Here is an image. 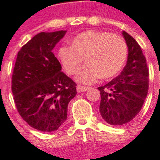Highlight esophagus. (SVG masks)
Here are the masks:
<instances>
[{"label":"esophagus","mask_w":160,"mask_h":160,"mask_svg":"<svg viewBox=\"0 0 160 160\" xmlns=\"http://www.w3.org/2000/svg\"><path fill=\"white\" fill-rule=\"evenodd\" d=\"M88 88H89L88 87L77 85V87H76V90H77L78 92H85V91H87Z\"/></svg>","instance_id":"esophagus-1"}]
</instances>
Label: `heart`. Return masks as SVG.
I'll list each match as a JSON object with an SVG mask.
<instances>
[{
    "instance_id": "heart-1",
    "label": "heart",
    "mask_w": 160,
    "mask_h": 160,
    "mask_svg": "<svg viewBox=\"0 0 160 160\" xmlns=\"http://www.w3.org/2000/svg\"><path fill=\"white\" fill-rule=\"evenodd\" d=\"M128 55L125 41L118 35L100 31H86L73 38L72 46L58 49V57L70 75L79 71L84 62L87 63L76 76L79 83L89 84L99 77L109 79L122 69Z\"/></svg>"
}]
</instances>
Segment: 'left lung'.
<instances>
[{
  "label": "left lung",
  "instance_id": "left-lung-1",
  "mask_svg": "<svg viewBox=\"0 0 160 160\" xmlns=\"http://www.w3.org/2000/svg\"><path fill=\"white\" fill-rule=\"evenodd\" d=\"M122 35L128 46L127 63L117 77L98 88L101 115L107 123L115 126L125 124L135 118L149 88L148 68L140 45L124 31Z\"/></svg>",
  "mask_w": 160,
  "mask_h": 160
}]
</instances>
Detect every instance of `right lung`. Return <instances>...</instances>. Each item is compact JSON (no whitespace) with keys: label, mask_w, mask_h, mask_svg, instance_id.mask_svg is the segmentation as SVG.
<instances>
[{"label":"right lung","mask_w":160,"mask_h":160,"mask_svg":"<svg viewBox=\"0 0 160 160\" xmlns=\"http://www.w3.org/2000/svg\"><path fill=\"white\" fill-rule=\"evenodd\" d=\"M67 31L41 32L18 53L12 76L17 110L27 123L41 132L58 129L68 118V106L76 84L66 74L52 50Z\"/></svg>","instance_id":"obj_1"}]
</instances>
